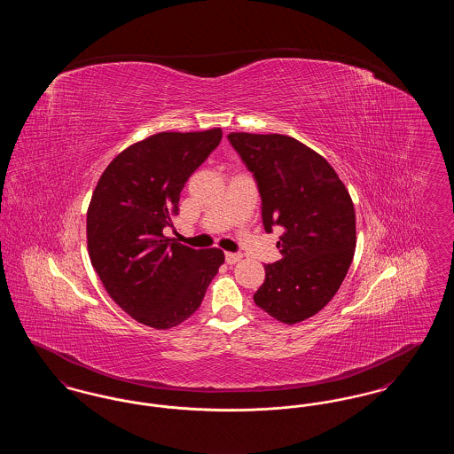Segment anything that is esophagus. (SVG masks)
Here are the masks:
<instances>
[{"mask_svg": "<svg viewBox=\"0 0 454 454\" xmlns=\"http://www.w3.org/2000/svg\"><path fill=\"white\" fill-rule=\"evenodd\" d=\"M224 259H226V263L233 265V263H237V262L243 259V255H241V254H231V252H228V254L224 255Z\"/></svg>", "mask_w": 454, "mask_h": 454, "instance_id": "esophagus-1", "label": "esophagus"}]
</instances>
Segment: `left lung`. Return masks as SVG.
<instances>
[{
    "label": "left lung",
    "instance_id": "8db88e82",
    "mask_svg": "<svg viewBox=\"0 0 454 454\" xmlns=\"http://www.w3.org/2000/svg\"><path fill=\"white\" fill-rule=\"evenodd\" d=\"M254 173L267 233L279 224L282 259L265 265L254 301L281 324L317 315L346 279L356 250V211L322 154L284 134H228Z\"/></svg>",
    "mask_w": 454,
    "mask_h": 454
}]
</instances>
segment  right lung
Masks as SVG:
<instances>
[{
  "label": "right lung",
  "mask_w": 454,
  "mask_h": 454,
  "mask_svg": "<svg viewBox=\"0 0 454 454\" xmlns=\"http://www.w3.org/2000/svg\"><path fill=\"white\" fill-rule=\"evenodd\" d=\"M223 130L158 132L119 153L102 173L87 213L88 254L108 296L136 322L167 330L187 320L224 262L163 235L180 192Z\"/></svg>",
  "instance_id": "obj_1"
}]
</instances>
